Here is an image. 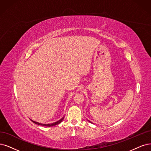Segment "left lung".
I'll return each mask as SVG.
<instances>
[{"instance_id": "1", "label": "left lung", "mask_w": 151, "mask_h": 151, "mask_svg": "<svg viewBox=\"0 0 151 151\" xmlns=\"http://www.w3.org/2000/svg\"><path fill=\"white\" fill-rule=\"evenodd\" d=\"M89 121V122H91V123H92V122H91V121Z\"/></svg>"}]
</instances>
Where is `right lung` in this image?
<instances>
[{
  "instance_id": "1",
  "label": "right lung",
  "mask_w": 151,
  "mask_h": 151,
  "mask_svg": "<svg viewBox=\"0 0 151 151\" xmlns=\"http://www.w3.org/2000/svg\"><path fill=\"white\" fill-rule=\"evenodd\" d=\"M63 119H64V116L61 119H60V120H58V121H57V122H53V123H52V124H42V123H40V122H35V121H33V120H32V119H30L33 123H35V124H38V125H40V126H47V127H51V126H55V125H57V124H60V122L62 121L63 120Z\"/></svg>"
}]
</instances>
